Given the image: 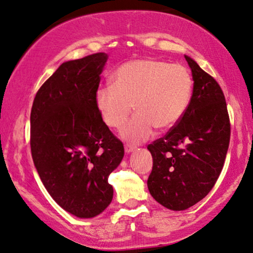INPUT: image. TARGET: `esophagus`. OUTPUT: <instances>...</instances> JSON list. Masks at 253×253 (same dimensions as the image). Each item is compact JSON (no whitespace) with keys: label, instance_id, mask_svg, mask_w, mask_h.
I'll use <instances>...</instances> for the list:
<instances>
[{"label":"esophagus","instance_id":"obj_1","mask_svg":"<svg viewBox=\"0 0 253 253\" xmlns=\"http://www.w3.org/2000/svg\"><path fill=\"white\" fill-rule=\"evenodd\" d=\"M135 146H133V144H125V151L126 153H130V151L135 150Z\"/></svg>","mask_w":253,"mask_h":253}]
</instances>
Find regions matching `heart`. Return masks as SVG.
<instances>
[{
  "label": "heart",
  "mask_w": 253,
  "mask_h": 253,
  "mask_svg": "<svg viewBox=\"0 0 253 253\" xmlns=\"http://www.w3.org/2000/svg\"><path fill=\"white\" fill-rule=\"evenodd\" d=\"M112 79L113 85L97 90V109L107 126L120 128L134 104L136 114L121 129V136L133 143L149 139L156 127L166 130L176 126L193 93L190 70L162 60H130L114 72Z\"/></svg>",
  "instance_id": "obj_1"
}]
</instances>
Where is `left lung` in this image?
Masks as SVG:
<instances>
[{"label": "left lung", "instance_id": "obj_1", "mask_svg": "<svg viewBox=\"0 0 253 253\" xmlns=\"http://www.w3.org/2000/svg\"><path fill=\"white\" fill-rule=\"evenodd\" d=\"M190 106L176 126L148 146L150 194L162 206L184 211L203 200L216 183L230 141V119L221 86L194 60Z\"/></svg>", "mask_w": 253, "mask_h": 253}]
</instances>
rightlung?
Wrapping results in <instances>:
<instances>
[{
  "instance_id": "1",
  "label": "right lung",
  "mask_w": 253,
  "mask_h": 253,
  "mask_svg": "<svg viewBox=\"0 0 253 253\" xmlns=\"http://www.w3.org/2000/svg\"><path fill=\"white\" fill-rule=\"evenodd\" d=\"M106 53L63 62L33 100L30 146L43 186L63 210L93 217L109 206V176L119 166L124 144L96 105Z\"/></svg>"
}]
</instances>
